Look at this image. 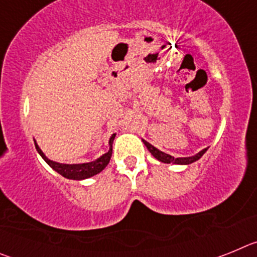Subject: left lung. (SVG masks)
<instances>
[{"label": "left lung", "mask_w": 257, "mask_h": 257, "mask_svg": "<svg viewBox=\"0 0 257 257\" xmlns=\"http://www.w3.org/2000/svg\"><path fill=\"white\" fill-rule=\"evenodd\" d=\"M143 143L145 144V147L148 148V151L151 152L152 156L156 158V160H158L160 162H163V163H176V165H190V163L196 162V161H198L199 158H201L203 154L206 153V151H207V148L202 149L201 152H198L197 154H194V156H190V157H179V158H175V157L170 156V154L165 153V152L160 151V149H157L156 147H153L152 144H149L148 142H145V140H143Z\"/></svg>", "instance_id": "left-lung-1"}]
</instances>
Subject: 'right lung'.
Segmentation results:
<instances>
[{
	"label": "right lung",
	"instance_id": "1",
	"mask_svg": "<svg viewBox=\"0 0 257 257\" xmlns=\"http://www.w3.org/2000/svg\"><path fill=\"white\" fill-rule=\"evenodd\" d=\"M115 138V134H113L110 138H109V151L106 153H104L103 156H100L99 158H96L95 161L91 162H85V163H61L56 162V161L50 160L49 157L41 151V148L38 147V144L35 140V147L37 149L38 154H40L42 158H44L45 162L51 167L54 171H56L58 174H60L61 176H64L65 179H69V180H85V179L92 178L94 175L99 174V172L103 171L106 167V165L110 161V157H112V145L113 140Z\"/></svg>",
	"mask_w": 257,
	"mask_h": 257
}]
</instances>
